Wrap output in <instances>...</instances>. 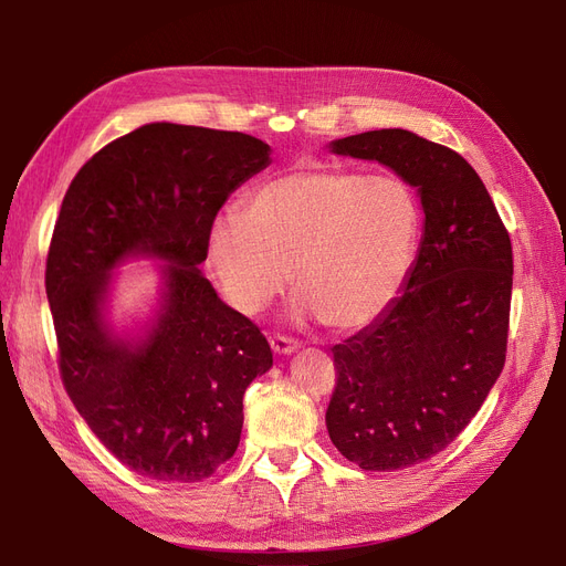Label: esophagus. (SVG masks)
<instances>
[{"label":"esophagus","instance_id":"34e87169","mask_svg":"<svg viewBox=\"0 0 566 566\" xmlns=\"http://www.w3.org/2000/svg\"><path fill=\"white\" fill-rule=\"evenodd\" d=\"M271 349L273 354L279 356H287V354H295L300 349V342L293 337H283V335H273L271 337Z\"/></svg>","mask_w":566,"mask_h":566}]
</instances>
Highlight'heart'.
<instances>
[{
    "label": "heart",
    "mask_w": 566,
    "mask_h": 566,
    "mask_svg": "<svg viewBox=\"0 0 566 566\" xmlns=\"http://www.w3.org/2000/svg\"><path fill=\"white\" fill-rule=\"evenodd\" d=\"M422 231L418 196L394 175L304 165L248 193L208 235L227 300L256 314L290 281L295 316L358 331L380 318L413 271Z\"/></svg>",
    "instance_id": "obj_1"
}]
</instances>
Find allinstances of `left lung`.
Masks as SVG:
<instances>
[{
	"label": "left lung",
	"instance_id": "1",
	"mask_svg": "<svg viewBox=\"0 0 566 566\" xmlns=\"http://www.w3.org/2000/svg\"><path fill=\"white\" fill-rule=\"evenodd\" d=\"M375 160L416 188L422 238L389 310L333 347L331 441L361 470L391 472L437 455L482 408L505 364L512 245L472 165L408 129L328 144Z\"/></svg>",
	"mask_w": 566,
	"mask_h": 566
}]
</instances>
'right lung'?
Instances as JSON below:
<instances>
[{
	"label": "right lung",
	"mask_w": 566,
	"mask_h": 566,
	"mask_svg": "<svg viewBox=\"0 0 566 566\" xmlns=\"http://www.w3.org/2000/svg\"><path fill=\"white\" fill-rule=\"evenodd\" d=\"M271 165L241 132L150 123L84 165L46 256L61 378L101 443L158 482H202L241 441L243 394L273 366L266 337L202 276L221 205ZM158 261L157 302L117 329L114 271Z\"/></svg>",
	"instance_id": "obj_1"
}]
</instances>
